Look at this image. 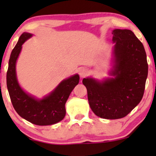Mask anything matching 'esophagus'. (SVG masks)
<instances>
[{"label": "esophagus", "mask_w": 156, "mask_h": 156, "mask_svg": "<svg viewBox=\"0 0 156 156\" xmlns=\"http://www.w3.org/2000/svg\"><path fill=\"white\" fill-rule=\"evenodd\" d=\"M78 73H79L80 76L81 77V78H83V77H85L86 76H87L88 71H87V69H86V68L82 67V68H80L79 70H78Z\"/></svg>", "instance_id": "34e87169"}]
</instances>
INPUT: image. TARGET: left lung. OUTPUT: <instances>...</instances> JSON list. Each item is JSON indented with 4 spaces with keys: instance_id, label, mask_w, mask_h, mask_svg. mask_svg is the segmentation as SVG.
<instances>
[{
    "instance_id": "obj_1",
    "label": "left lung",
    "mask_w": 156,
    "mask_h": 156,
    "mask_svg": "<svg viewBox=\"0 0 156 156\" xmlns=\"http://www.w3.org/2000/svg\"><path fill=\"white\" fill-rule=\"evenodd\" d=\"M113 78L98 81L83 78L90 108L98 117L116 119L125 117L144 95L148 64L144 46L133 32L114 29Z\"/></svg>"
}]
</instances>
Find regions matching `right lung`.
I'll return each mask as SVG.
<instances>
[{"label":"right lung","mask_w":156,"mask_h":156,"mask_svg":"<svg viewBox=\"0 0 156 156\" xmlns=\"http://www.w3.org/2000/svg\"><path fill=\"white\" fill-rule=\"evenodd\" d=\"M31 36L29 33H23L12 50L6 74L7 89L12 105L21 117L37 125L55 124L65 117V103L73 89L79 83V76L76 74L62 80L54 91L41 100L25 92L17 82L16 62L23 44Z\"/></svg>","instance_id":"1"}]
</instances>
